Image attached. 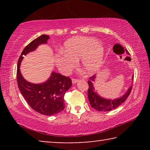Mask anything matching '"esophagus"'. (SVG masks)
I'll return each mask as SVG.
<instances>
[{"label": "esophagus", "instance_id": "34e87169", "mask_svg": "<svg viewBox=\"0 0 150 150\" xmlns=\"http://www.w3.org/2000/svg\"><path fill=\"white\" fill-rule=\"evenodd\" d=\"M78 81H79L78 79H72V83L73 85L76 84V83H77Z\"/></svg>", "mask_w": 150, "mask_h": 150}]
</instances>
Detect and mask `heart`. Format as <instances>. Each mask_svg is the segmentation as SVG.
<instances>
[{
	"mask_svg": "<svg viewBox=\"0 0 150 150\" xmlns=\"http://www.w3.org/2000/svg\"><path fill=\"white\" fill-rule=\"evenodd\" d=\"M105 52L104 45L95 38L74 37L65 43L63 51L55 55V62L61 72L68 74L75 69L80 58L83 71L88 74H93L102 66Z\"/></svg>",
	"mask_w": 150,
	"mask_h": 150,
	"instance_id": "heart-1",
	"label": "heart"
}]
</instances>
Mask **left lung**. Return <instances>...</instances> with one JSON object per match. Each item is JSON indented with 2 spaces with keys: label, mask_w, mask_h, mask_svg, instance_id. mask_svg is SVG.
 I'll use <instances>...</instances> for the list:
<instances>
[{
  "label": "left lung",
  "mask_w": 150,
  "mask_h": 150,
  "mask_svg": "<svg viewBox=\"0 0 150 150\" xmlns=\"http://www.w3.org/2000/svg\"><path fill=\"white\" fill-rule=\"evenodd\" d=\"M126 52L127 54H129L128 52L126 50ZM95 79L96 75L90 77V80L88 81V87H89L88 90V100H89L91 107L100 112H108L117 108L122 103L125 102L126 98L130 95L131 90L132 88V85L128 88L125 94L119 98H115V99L106 98L100 96L98 93L96 92V91H95L93 85V83H95ZM132 79H134V75H132Z\"/></svg>",
  "instance_id": "obj_1"
}]
</instances>
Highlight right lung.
Segmentation results:
<instances>
[{
	"label": "right lung",
	"mask_w": 150,
	"mask_h": 150,
	"mask_svg": "<svg viewBox=\"0 0 150 150\" xmlns=\"http://www.w3.org/2000/svg\"><path fill=\"white\" fill-rule=\"evenodd\" d=\"M50 36L43 34L33 40L22 51L17 65V83L20 93L30 107L35 112L46 116H52L65 108L64 95L71 87V79L52 71L49 79L42 83L27 81L20 72V64L24 57L34 52L40 45L47 44Z\"/></svg>",
	"instance_id": "obj_1"
}]
</instances>
